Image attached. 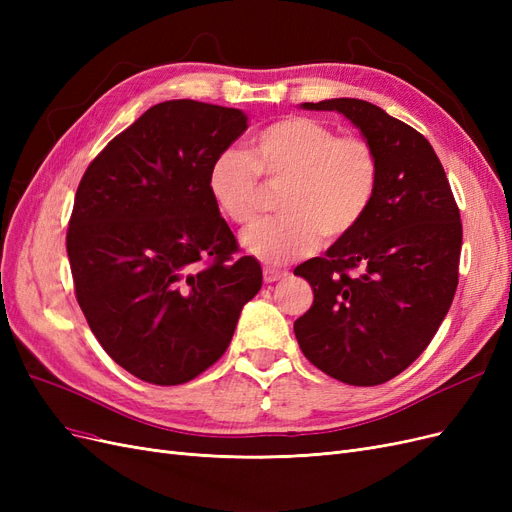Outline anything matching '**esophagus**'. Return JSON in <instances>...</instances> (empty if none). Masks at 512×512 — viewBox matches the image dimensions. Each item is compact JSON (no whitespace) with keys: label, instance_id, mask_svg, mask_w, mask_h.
Instances as JSON below:
<instances>
[{"label":"esophagus","instance_id":"obj_1","mask_svg":"<svg viewBox=\"0 0 512 512\" xmlns=\"http://www.w3.org/2000/svg\"><path fill=\"white\" fill-rule=\"evenodd\" d=\"M286 275H288V273L282 271V269H265V282H267V284L280 282V280H284Z\"/></svg>","mask_w":512,"mask_h":512}]
</instances>
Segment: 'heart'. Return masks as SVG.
Instances as JSON below:
<instances>
[{
  "instance_id": "obj_1",
  "label": "heart",
  "mask_w": 512,
  "mask_h": 512,
  "mask_svg": "<svg viewBox=\"0 0 512 512\" xmlns=\"http://www.w3.org/2000/svg\"><path fill=\"white\" fill-rule=\"evenodd\" d=\"M260 175L284 181L277 218L258 220L241 232V247L280 267L312 254L320 235L333 241L361 224L376 198L380 164L361 136H337L320 121L288 117L258 132L250 153L220 151L209 166V192L230 222L254 218Z\"/></svg>"
}]
</instances>
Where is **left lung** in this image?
<instances>
[{
	"label": "left lung",
	"mask_w": 512,
	"mask_h": 512,
	"mask_svg": "<svg viewBox=\"0 0 512 512\" xmlns=\"http://www.w3.org/2000/svg\"><path fill=\"white\" fill-rule=\"evenodd\" d=\"M301 108L344 115L374 147L380 181L361 224L294 269L314 290L294 335L324 374L376 386L421 356L453 303L459 209L436 151L408 123L356 98Z\"/></svg>",
	"instance_id": "1"
}]
</instances>
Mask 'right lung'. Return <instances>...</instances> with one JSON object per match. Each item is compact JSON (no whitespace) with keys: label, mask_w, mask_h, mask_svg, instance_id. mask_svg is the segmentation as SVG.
I'll return each mask as SVG.
<instances>
[{"label":"right lung","mask_w":512,"mask_h":512,"mask_svg":"<svg viewBox=\"0 0 512 512\" xmlns=\"http://www.w3.org/2000/svg\"><path fill=\"white\" fill-rule=\"evenodd\" d=\"M247 115L196 100L151 106L89 164L68 258L91 333L132 376L173 386L226 352L262 286L209 192V166Z\"/></svg>","instance_id":"obj_1"}]
</instances>
